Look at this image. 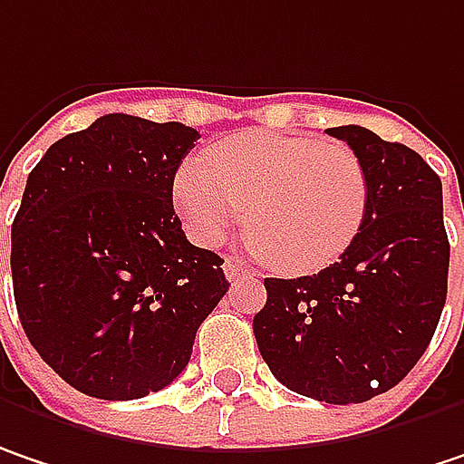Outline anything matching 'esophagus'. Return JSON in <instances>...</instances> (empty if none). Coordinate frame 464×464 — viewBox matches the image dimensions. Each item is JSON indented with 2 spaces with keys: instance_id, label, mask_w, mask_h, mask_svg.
I'll use <instances>...</instances> for the list:
<instances>
[{
  "instance_id": "34e87169",
  "label": "esophagus",
  "mask_w": 464,
  "mask_h": 464,
  "mask_svg": "<svg viewBox=\"0 0 464 464\" xmlns=\"http://www.w3.org/2000/svg\"><path fill=\"white\" fill-rule=\"evenodd\" d=\"M223 270H226V278H228V281H233V284H236V281H241V278H255V276H257V270H249V267H244L238 259H233V257L226 259Z\"/></svg>"
}]
</instances>
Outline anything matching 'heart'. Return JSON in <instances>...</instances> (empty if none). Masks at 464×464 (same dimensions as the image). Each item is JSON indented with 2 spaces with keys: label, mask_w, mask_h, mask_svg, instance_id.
Returning <instances> with one entry per match:
<instances>
[{
  "label": "heart",
  "mask_w": 464,
  "mask_h": 464,
  "mask_svg": "<svg viewBox=\"0 0 464 464\" xmlns=\"http://www.w3.org/2000/svg\"><path fill=\"white\" fill-rule=\"evenodd\" d=\"M173 205L188 236L215 246L246 215L252 249L304 276L334 265L368 220L370 178L346 144L302 133L241 130L205 160L180 162Z\"/></svg>",
  "instance_id": "heart-1"
}]
</instances>
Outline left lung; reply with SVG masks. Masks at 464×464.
Listing matches in <instances>:
<instances>
[{"label":"left lung","instance_id":"left-lung-1","mask_svg":"<svg viewBox=\"0 0 464 464\" xmlns=\"http://www.w3.org/2000/svg\"><path fill=\"white\" fill-rule=\"evenodd\" d=\"M370 178L368 220L339 262L302 278H265L255 339L291 392L360 404L394 389L428 349L447 302L450 238L441 178L418 151L339 125Z\"/></svg>","mask_w":464,"mask_h":464}]
</instances>
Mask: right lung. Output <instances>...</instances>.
<instances>
[{"label":"right lung","instance_id":"right-lung-1","mask_svg":"<svg viewBox=\"0 0 464 464\" xmlns=\"http://www.w3.org/2000/svg\"><path fill=\"white\" fill-rule=\"evenodd\" d=\"M199 133L123 112L54 141L13 223L23 331L81 394L125 401L173 383L228 281L173 209V178Z\"/></svg>","mask_w":464,"mask_h":464}]
</instances>
